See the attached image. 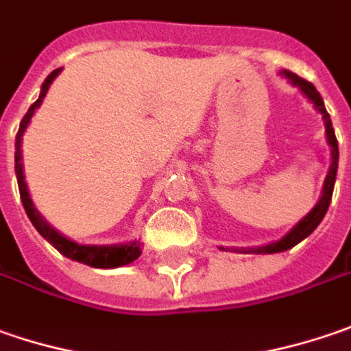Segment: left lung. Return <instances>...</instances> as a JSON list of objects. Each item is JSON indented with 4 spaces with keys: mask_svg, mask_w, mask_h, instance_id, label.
<instances>
[{
    "mask_svg": "<svg viewBox=\"0 0 351 351\" xmlns=\"http://www.w3.org/2000/svg\"><path fill=\"white\" fill-rule=\"evenodd\" d=\"M282 76L291 82L293 86H298L300 92L311 99L314 104V108L322 114V119H324V128H326V139L328 145L332 149V165H330V171H328L326 180H324V191H322V196L318 200V204L314 206L313 210L298 221L297 226L287 234L282 236L281 239L273 241V243H267V245H259V247H243V250H237L239 253H279V252H287L291 247H295L297 243H300L304 237H308L313 234L314 230L318 228V223L322 221V218L326 216L328 206H330V200H332V192H334V182H336V173H338V141H336V133H334V128H332V121H330V115H328L326 108H324V101H322V96L316 92L308 80L300 78L297 76L295 72L291 70H282ZM223 250V247H221ZM228 252V247L223 250Z\"/></svg>",
    "mask_w": 351,
    "mask_h": 351,
    "instance_id": "left-lung-1",
    "label": "left lung"
}]
</instances>
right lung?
I'll list each match as a JSON object with an SVG mask.
<instances>
[{
  "mask_svg": "<svg viewBox=\"0 0 351 351\" xmlns=\"http://www.w3.org/2000/svg\"><path fill=\"white\" fill-rule=\"evenodd\" d=\"M58 72H60V69L53 70L47 76V80L43 82L38 99L29 108V112L21 119V125H19L17 137H15V175H17V184H19V194H21V202H23L25 212H27L31 223L37 228L38 234L45 237L54 250H58L64 257H69L72 261H80L84 265L98 267V269H114V267L130 265V263H133L141 255V250H139V243L137 241H130V243H123V245H78V243L70 241L69 237L58 234L53 226L38 214V210L35 208L31 196H29V191H27L23 175V162H21V141H23V133L27 130V125H29L33 114H35V110L43 104V98L47 96L49 86L53 84V80L58 76Z\"/></svg>",
  "mask_w": 351,
  "mask_h": 351,
  "instance_id": "obj_1",
  "label": "right lung"
}]
</instances>
